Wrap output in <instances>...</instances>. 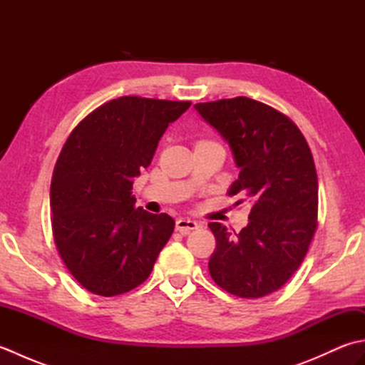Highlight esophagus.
<instances>
[{
  "label": "esophagus",
  "mask_w": 365,
  "mask_h": 365,
  "mask_svg": "<svg viewBox=\"0 0 365 365\" xmlns=\"http://www.w3.org/2000/svg\"><path fill=\"white\" fill-rule=\"evenodd\" d=\"M197 227H200V222H197L195 220H190V218H180L175 222V229L180 232L182 235H187L191 230H195Z\"/></svg>",
  "instance_id": "34e87169"
}]
</instances>
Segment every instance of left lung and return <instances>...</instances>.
<instances>
[{"label": "left lung", "mask_w": 365, "mask_h": 365, "mask_svg": "<svg viewBox=\"0 0 365 365\" xmlns=\"http://www.w3.org/2000/svg\"><path fill=\"white\" fill-rule=\"evenodd\" d=\"M196 110L234 152L240 174L229 196L243 195L252 204L240 234L221 222L208 224L216 240L210 276L230 294L262 298L299 268L317 230L319 180L312 152L290 118L257 100L222 98L196 103Z\"/></svg>", "instance_id": "left-lung-1"}]
</instances>
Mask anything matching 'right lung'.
<instances>
[{"instance_id": "obj_1", "label": "right lung", "mask_w": 365, "mask_h": 365, "mask_svg": "<svg viewBox=\"0 0 365 365\" xmlns=\"http://www.w3.org/2000/svg\"><path fill=\"white\" fill-rule=\"evenodd\" d=\"M191 102L125 96L89 113L54 165L50 207L61 259L84 289L115 297L141 285L174 232L166 213L135 208V177Z\"/></svg>"}]
</instances>
